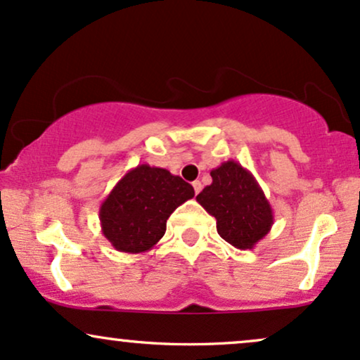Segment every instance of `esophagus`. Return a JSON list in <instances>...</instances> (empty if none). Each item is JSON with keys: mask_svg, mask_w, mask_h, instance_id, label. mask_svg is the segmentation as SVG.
<instances>
[{"mask_svg": "<svg viewBox=\"0 0 360 360\" xmlns=\"http://www.w3.org/2000/svg\"><path fill=\"white\" fill-rule=\"evenodd\" d=\"M193 190H195V193H198V192H200V190H202V184H200V181H193Z\"/></svg>", "mask_w": 360, "mask_h": 360, "instance_id": "34e87169", "label": "esophagus"}]
</instances>
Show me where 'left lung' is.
<instances>
[{
	"instance_id": "left-lung-1",
	"label": "left lung",
	"mask_w": 360,
	"mask_h": 360,
	"mask_svg": "<svg viewBox=\"0 0 360 360\" xmlns=\"http://www.w3.org/2000/svg\"><path fill=\"white\" fill-rule=\"evenodd\" d=\"M212 184L197 195V202L217 221V232L234 248L252 249L271 231L274 215L248 168L229 160L210 172Z\"/></svg>"
}]
</instances>
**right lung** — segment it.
<instances>
[{
	"label": "right lung",
	"mask_w": 360,
	"mask_h": 360,
	"mask_svg": "<svg viewBox=\"0 0 360 360\" xmlns=\"http://www.w3.org/2000/svg\"><path fill=\"white\" fill-rule=\"evenodd\" d=\"M195 195L193 187L165 168L143 163L114 185L99 207L104 238L120 252L139 255L156 246L173 210Z\"/></svg>",
	"instance_id": "add662e5"
}]
</instances>
